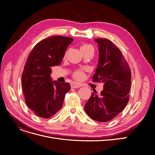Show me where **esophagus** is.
I'll return each instance as SVG.
<instances>
[{
    "mask_svg": "<svg viewBox=\"0 0 155 155\" xmlns=\"http://www.w3.org/2000/svg\"><path fill=\"white\" fill-rule=\"evenodd\" d=\"M80 87H82V85L80 84H77V83H72L71 85V87L72 88H79Z\"/></svg>",
    "mask_w": 155,
    "mask_h": 155,
    "instance_id": "obj_1",
    "label": "esophagus"
}]
</instances>
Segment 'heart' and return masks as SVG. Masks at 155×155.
<instances>
[{
  "instance_id": "b5f03b06",
  "label": "heart",
  "mask_w": 155,
  "mask_h": 155,
  "mask_svg": "<svg viewBox=\"0 0 155 155\" xmlns=\"http://www.w3.org/2000/svg\"><path fill=\"white\" fill-rule=\"evenodd\" d=\"M80 50L82 52V53L84 54L85 53H87L90 51H94V48L93 47L88 44H83L80 46ZM67 51L64 53V58H65L67 56ZM73 77L75 79H76L77 80H82L85 77V73L84 71H82V70H77L75 71L73 74Z\"/></svg>"
}]
</instances>
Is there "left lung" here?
<instances>
[{"mask_svg": "<svg viewBox=\"0 0 155 155\" xmlns=\"http://www.w3.org/2000/svg\"><path fill=\"white\" fill-rule=\"evenodd\" d=\"M95 41L99 45V60L92 81L103 82L104 90L99 95L94 91L84 110L91 119L107 122L118 115L128 103L131 73L121 51L112 41L102 38Z\"/></svg>", "mask_w": 155, "mask_h": 155, "instance_id": "obj_1", "label": "left lung"}]
</instances>
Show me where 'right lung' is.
Segmentation results:
<instances>
[{
  "instance_id": "obj_1",
  "label": "right lung",
  "mask_w": 155,
  "mask_h": 155,
  "mask_svg": "<svg viewBox=\"0 0 155 155\" xmlns=\"http://www.w3.org/2000/svg\"><path fill=\"white\" fill-rule=\"evenodd\" d=\"M73 38L49 37L38 43L30 52L22 75V87L28 107L36 116L50 118L63 106L69 83L51 81V67L60 64Z\"/></svg>"
}]
</instances>
